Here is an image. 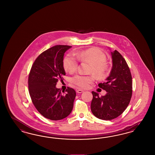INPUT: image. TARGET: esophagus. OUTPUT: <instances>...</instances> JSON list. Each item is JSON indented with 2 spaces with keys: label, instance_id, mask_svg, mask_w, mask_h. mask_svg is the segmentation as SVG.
<instances>
[{
  "label": "esophagus",
  "instance_id": "esophagus-1",
  "mask_svg": "<svg viewBox=\"0 0 155 155\" xmlns=\"http://www.w3.org/2000/svg\"><path fill=\"white\" fill-rule=\"evenodd\" d=\"M83 92H84V90H82L78 89L77 90V93H82Z\"/></svg>",
  "mask_w": 155,
  "mask_h": 155
}]
</instances>
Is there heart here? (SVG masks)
<instances>
[{
    "label": "heart",
    "mask_w": 155,
    "mask_h": 155,
    "mask_svg": "<svg viewBox=\"0 0 155 155\" xmlns=\"http://www.w3.org/2000/svg\"><path fill=\"white\" fill-rule=\"evenodd\" d=\"M106 59V54L100 49L91 48L81 52L68 54L64 60V66L66 71L69 73H73L78 68V60L81 61H89L91 63L90 71L94 72L99 78H103L108 71ZM94 80L95 77L92 74H77L71 78V81L73 84L81 88H87Z\"/></svg>",
    "instance_id": "b5f03b06"
}]
</instances>
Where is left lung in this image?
<instances>
[{
  "label": "left lung",
  "mask_w": 155,
  "mask_h": 155,
  "mask_svg": "<svg viewBox=\"0 0 155 155\" xmlns=\"http://www.w3.org/2000/svg\"><path fill=\"white\" fill-rule=\"evenodd\" d=\"M112 69L106 82L98 86L107 93L101 97L92 91L93 98L91 110L95 117L102 120H112L120 115L126 109L131 98L132 76L127 62L122 55L111 52Z\"/></svg>",
  "instance_id": "1"
}]
</instances>
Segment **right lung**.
Here are the masks:
<instances>
[{"label":"right lung","mask_w":155,"mask_h":155,"mask_svg":"<svg viewBox=\"0 0 155 155\" xmlns=\"http://www.w3.org/2000/svg\"><path fill=\"white\" fill-rule=\"evenodd\" d=\"M71 47L59 45L42 52L34 62L28 77L29 92L34 106L43 117L52 120L65 118L73 108L75 90L68 87L63 94L56 87L57 82L63 81L65 75L64 54Z\"/></svg>","instance_id":"add662e5"}]
</instances>
